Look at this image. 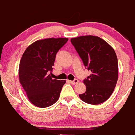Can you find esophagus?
Instances as JSON below:
<instances>
[{
  "mask_svg": "<svg viewBox=\"0 0 135 135\" xmlns=\"http://www.w3.org/2000/svg\"><path fill=\"white\" fill-rule=\"evenodd\" d=\"M70 83L72 84H77L79 83V80L77 79H75L74 80H71Z\"/></svg>",
  "mask_w": 135,
  "mask_h": 135,
  "instance_id": "obj_1",
  "label": "esophagus"
}]
</instances>
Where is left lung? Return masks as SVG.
I'll return each mask as SVG.
<instances>
[{
  "label": "left lung",
  "instance_id": "1",
  "mask_svg": "<svg viewBox=\"0 0 135 135\" xmlns=\"http://www.w3.org/2000/svg\"><path fill=\"white\" fill-rule=\"evenodd\" d=\"M70 41L86 69L91 72L84 80L86 91L79 94L80 98L89 104H100L109 98L117 84L118 61L115 51L104 40L93 35L72 38Z\"/></svg>",
  "mask_w": 135,
  "mask_h": 135
}]
</instances>
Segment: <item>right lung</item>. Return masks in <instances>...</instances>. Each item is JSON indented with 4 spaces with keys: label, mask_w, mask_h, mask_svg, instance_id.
<instances>
[{
    "label": "right lung",
    "mask_w": 135,
    "mask_h": 135,
    "mask_svg": "<svg viewBox=\"0 0 135 135\" xmlns=\"http://www.w3.org/2000/svg\"><path fill=\"white\" fill-rule=\"evenodd\" d=\"M67 38L38 40L28 47L19 66L20 84L31 103L40 108L53 105L60 97L65 80L52 79L56 55L66 44Z\"/></svg>",
    "instance_id": "add662e5"
}]
</instances>
